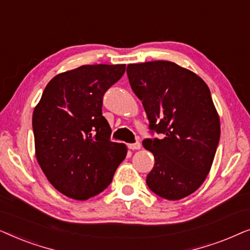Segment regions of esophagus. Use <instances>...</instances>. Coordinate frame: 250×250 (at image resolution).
I'll return each instance as SVG.
<instances>
[{
    "mask_svg": "<svg viewBox=\"0 0 250 250\" xmlns=\"http://www.w3.org/2000/svg\"><path fill=\"white\" fill-rule=\"evenodd\" d=\"M128 148L131 150H139L141 148V143L140 142H135V143H129Z\"/></svg>",
    "mask_w": 250,
    "mask_h": 250,
    "instance_id": "obj_1",
    "label": "esophagus"
}]
</instances>
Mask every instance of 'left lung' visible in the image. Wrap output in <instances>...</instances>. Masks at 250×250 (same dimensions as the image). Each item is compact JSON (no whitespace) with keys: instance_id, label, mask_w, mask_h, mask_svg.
Returning <instances> with one entry per match:
<instances>
[{"instance_id":"1","label":"left lung","mask_w":250,"mask_h":250,"mask_svg":"<svg viewBox=\"0 0 250 250\" xmlns=\"http://www.w3.org/2000/svg\"><path fill=\"white\" fill-rule=\"evenodd\" d=\"M126 71L149 128L163 134L142 142L155 157L146 184L164 199H182L206 180L220 141L209 88L193 71L170 61L131 63Z\"/></svg>"}]
</instances>
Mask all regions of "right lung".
Wrapping results in <instances>:
<instances>
[{
  "instance_id": "add662e5",
  "label": "right lung",
  "mask_w": 250,
  "mask_h": 250,
  "mask_svg": "<svg viewBox=\"0 0 250 250\" xmlns=\"http://www.w3.org/2000/svg\"><path fill=\"white\" fill-rule=\"evenodd\" d=\"M125 64H85L54 76L33 112L35 155L64 196L87 200L110 184L127 148L110 141L102 98Z\"/></svg>"
}]
</instances>
